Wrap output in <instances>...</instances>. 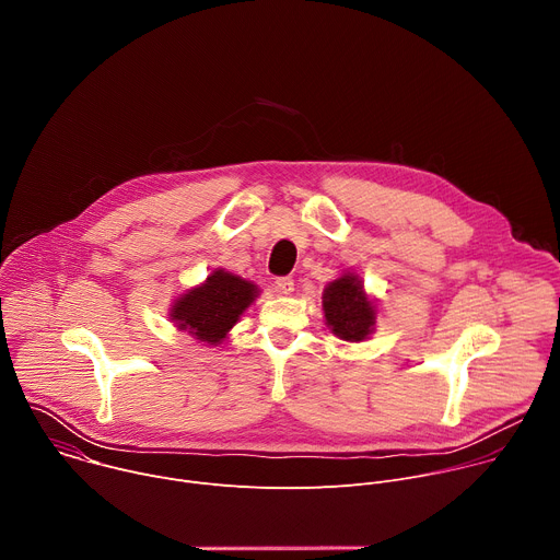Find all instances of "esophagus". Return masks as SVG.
I'll return each instance as SVG.
<instances>
[{"label":"esophagus","mask_w":560,"mask_h":560,"mask_svg":"<svg viewBox=\"0 0 560 560\" xmlns=\"http://www.w3.org/2000/svg\"><path fill=\"white\" fill-rule=\"evenodd\" d=\"M275 290L279 292V294H292L294 292V281L290 279V277H281V279H277L275 281Z\"/></svg>","instance_id":"esophagus-1"}]
</instances>
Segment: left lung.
<instances>
[{"label": "left lung", "instance_id": "8db88e82", "mask_svg": "<svg viewBox=\"0 0 560 560\" xmlns=\"http://www.w3.org/2000/svg\"><path fill=\"white\" fill-rule=\"evenodd\" d=\"M324 316L326 326L335 337L361 343L376 330L378 307L376 301L365 292L361 277L352 270H343L324 290Z\"/></svg>", "mask_w": 560, "mask_h": 560}]
</instances>
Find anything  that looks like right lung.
I'll list each match as a JSON object with an SVG mask.
<instances>
[{
  "label": "right lung",
  "instance_id": "1",
  "mask_svg": "<svg viewBox=\"0 0 560 560\" xmlns=\"http://www.w3.org/2000/svg\"><path fill=\"white\" fill-rule=\"evenodd\" d=\"M255 281L214 268L203 283L182 292L171 305V322L203 346H221L228 332L259 296Z\"/></svg>",
  "mask_w": 560,
  "mask_h": 560
}]
</instances>
